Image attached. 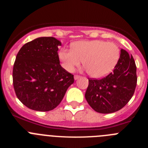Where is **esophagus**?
<instances>
[{
    "label": "esophagus",
    "mask_w": 148,
    "mask_h": 148,
    "mask_svg": "<svg viewBox=\"0 0 148 148\" xmlns=\"http://www.w3.org/2000/svg\"><path fill=\"white\" fill-rule=\"evenodd\" d=\"M74 79L77 80V79H79L81 77H80V76H79V75H74Z\"/></svg>",
    "instance_id": "esophagus-1"
}]
</instances>
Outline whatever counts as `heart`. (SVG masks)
I'll list each match as a JSON object with an SVG mask.
<instances>
[{
  "label": "heart",
  "mask_w": 148,
  "mask_h": 148,
  "mask_svg": "<svg viewBox=\"0 0 148 148\" xmlns=\"http://www.w3.org/2000/svg\"><path fill=\"white\" fill-rule=\"evenodd\" d=\"M71 47L72 49H62L59 52L62 66L69 72L83 61L91 77L102 78L112 71L120 59V48L103 40L77 41Z\"/></svg>",
  "instance_id": "obj_1"
}]
</instances>
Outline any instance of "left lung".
I'll list each match as a JSON object with an SVG mask.
<instances>
[{
  "instance_id": "8db88e82",
  "label": "left lung",
  "mask_w": 148,
  "mask_h": 148,
  "mask_svg": "<svg viewBox=\"0 0 148 148\" xmlns=\"http://www.w3.org/2000/svg\"><path fill=\"white\" fill-rule=\"evenodd\" d=\"M136 65L132 56L124 49L112 73L100 79H89L85 93L88 104L102 114L115 112L130 100L137 85Z\"/></svg>"
}]
</instances>
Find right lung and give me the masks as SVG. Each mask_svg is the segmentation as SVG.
<instances>
[{"label": "right lung", "mask_w": 148, "mask_h": 148, "mask_svg": "<svg viewBox=\"0 0 148 148\" xmlns=\"http://www.w3.org/2000/svg\"><path fill=\"white\" fill-rule=\"evenodd\" d=\"M53 37H39L19 50L13 69V84L18 99L36 111L56 108L64 97L74 75L60 65L58 46Z\"/></svg>", "instance_id": "add662e5"}]
</instances>
